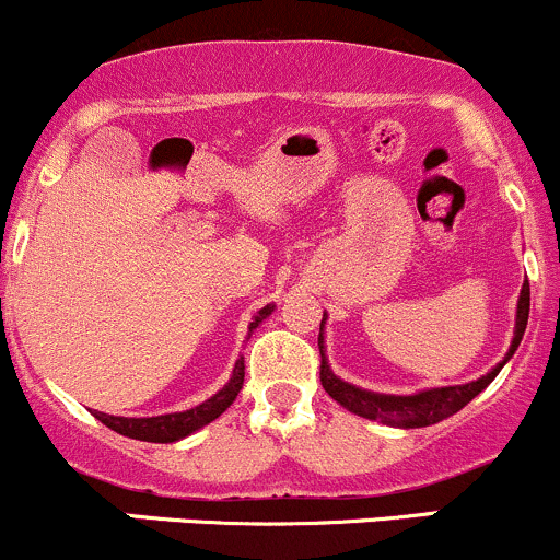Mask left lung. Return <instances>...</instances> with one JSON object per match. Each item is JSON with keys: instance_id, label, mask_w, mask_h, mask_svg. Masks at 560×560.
<instances>
[{"instance_id": "left-lung-1", "label": "left lung", "mask_w": 560, "mask_h": 560, "mask_svg": "<svg viewBox=\"0 0 560 560\" xmlns=\"http://www.w3.org/2000/svg\"><path fill=\"white\" fill-rule=\"evenodd\" d=\"M528 300H532V292H528V281L523 284L521 298H517V311H515V335L513 343H510V351L504 354L502 362L497 368L488 370L486 375H480L478 381H469V384L462 386H438V388H423V392L416 394H378V392H368V388L349 384V381L338 378L332 373L327 362V346H325V322L327 314L322 316L319 325V354H322V386L335 402L343 405L346 410L351 413L362 416V419L370 421H381L386 427H397V429H419V427H432V423L448 419V416L458 413L467 402H472L475 397L491 384L493 378L499 375V370L513 359V354L521 346L523 332H526L528 325Z\"/></svg>"}]
</instances>
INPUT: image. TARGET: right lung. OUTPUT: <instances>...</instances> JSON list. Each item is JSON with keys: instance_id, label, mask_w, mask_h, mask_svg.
I'll use <instances>...</instances> for the list:
<instances>
[{"instance_id": "obj_1", "label": "right lung", "mask_w": 560, "mask_h": 560, "mask_svg": "<svg viewBox=\"0 0 560 560\" xmlns=\"http://www.w3.org/2000/svg\"><path fill=\"white\" fill-rule=\"evenodd\" d=\"M276 305H265L255 314V319L249 322V335L273 314ZM241 386H244V357L235 359V368L231 381L214 394V397L203 399L201 405L190 410H182V413H166V416H150V419H128V416H109V413H93L104 427L115 429L117 434L131 440H144V443H176V440H185L187 434L198 432L206 423L220 419L228 408L233 405V399L238 397Z\"/></svg>"}]
</instances>
